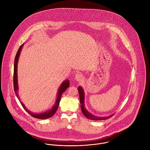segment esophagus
Returning <instances> with one entry per match:
<instances>
[{
  "label": "esophagus",
  "mask_w": 150,
  "mask_h": 150,
  "mask_svg": "<svg viewBox=\"0 0 150 150\" xmlns=\"http://www.w3.org/2000/svg\"><path fill=\"white\" fill-rule=\"evenodd\" d=\"M75 79L77 81H81L83 80V75L81 73H77L76 74Z\"/></svg>",
  "instance_id": "esophagus-1"
}]
</instances>
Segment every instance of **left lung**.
Returning <instances> with one entry per match:
<instances>
[{
  "mask_svg": "<svg viewBox=\"0 0 150 150\" xmlns=\"http://www.w3.org/2000/svg\"><path fill=\"white\" fill-rule=\"evenodd\" d=\"M78 91H79V96H80V103H81V110H82L84 115L86 117H87L88 119H91V120H106V119H108L114 115L113 114V115H111L109 116H105V117H98V116H96L95 115H92L91 113L88 112V110L85 108V105H84V90H83V88L79 86L78 87Z\"/></svg>",
  "mask_w": 150,
  "mask_h": 150,
  "instance_id": "obj_1",
  "label": "left lung"
}]
</instances>
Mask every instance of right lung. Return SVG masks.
Segmentation results:
<instances>
[{"mask_svg": "<svg viewBox=\"0 0 150 150\" xmlns=\"http://www.w3.org/2000/svg\"><path fill=\"white\" fill-rule=\"evenodd\" d=\"M23 46V44H22L18 50L17 51L15 59H14V75H13V85H14V92L16 93V95L17 96V97L18 98V99L20 100V98L18 97V83H17V63H18V57L20 54V52L22 49V47ZM70 86V83L69 80H64L62 84L60 85L59 90H58V93H57V99L55 102L54 105H53V106L49 110H47L44 113H33L30 111H29L28 109H27L26 107L24 106V105L23 103L22 102H20L21 105L23 106V107L24 108V109L30 115H31L33 117H35V118H38V119H48L50 118V117H52V116L54 115V114L55 113V112H56L59 105V102L61 99V97H62V94L66 90H67V88L69 87Z\"/></svg>", "mask_w": 150, "mask_h": 150, "instance_id": "add662e5", "label": "right lung"}]
</instances>
